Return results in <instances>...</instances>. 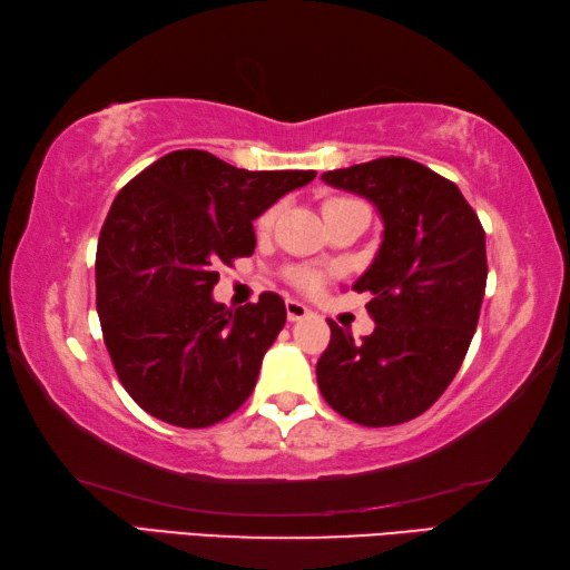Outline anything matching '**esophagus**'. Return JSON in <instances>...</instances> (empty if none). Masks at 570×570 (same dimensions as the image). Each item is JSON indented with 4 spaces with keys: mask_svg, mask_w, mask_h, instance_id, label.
<instances>
[{
    "mask_svg": "<svg viewBox=\"0 0 570 570\" xmlns=\"http://www.w3.org/2000/svg\"><path fill=\"white\" fill-rule=\"evenodd\" d=\"M312 314V308H308L306 304H302V302H296V298H288L286 302V316H288V322H302L304 316H308Z\"/></svg>",
    "mask_w": 570,
    "mask_h": 570,
    "instance_id": "34e87169",
    "label": "esophagus"
}]
</instances>
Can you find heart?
Listing matches in <instances>:
<instances>
[{
    "label": "heart",
    "mask_w": 570,
    "mask_h": 570,
    "mask_svg": "<svg viewBox=\"0 0 570 570\" xmlns=\"http://www.w3.org/2000/svg\"><path fill=\"white\" fill-rule=\"evenodd\" d=\"M346 200H350V198H332V200H326V206L346 204ZM326 206H324V208H326ZM274 218H276V208H268L266 214H264L262 218H258V228H262V230H268V228L274 226ZM296 282L302 284V286H306V288H314L316 284H320V276L312 274V272H302V274L296 276Z\"/></svg>",
    "instance_id": "1"
}]
</instances>
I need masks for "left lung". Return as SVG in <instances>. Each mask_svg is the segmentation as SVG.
Wrapping results in <instances>:
<instances>
[{
    "mask_svg": "<svg viewBox=\"0 0 570 570\" xmlns=\"http://www.w3.org/2000/svg\"><path fill=\"white\" fill-rule=\"evenodd\" d=\"M377 206L382 244L352 286L372 294L374 332L330 320L316 362L330 407L364 428L420 417L455 377L475 334L488 282L485 230L455 183L410 158H377L322 176Z\"/></svg>",
    "mask_w": 570,
    "mask_h": 570,
    "instance_id": "left-lung-1",
    "label": "left lung"
}]
</instances>
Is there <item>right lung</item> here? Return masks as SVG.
I'll list each match as a JSON object with an SVG mask.
<instances>
[{"label":"right lung","instance_id":"1","mask_svg":"<svg viewBox=\"0 0 570 570\" xmlns=\"http://www.w3.org/2000/svg\"><path fill=\"white\" fill-rule=\"evenodd\" d=\"M314 176L176 150L112 200L95 256L98 316L122 387L153 417L208 428L254 392L284 298L264 292L234 312L210 292L220 264L254 254V220Z\"/></svg>","mask_w":570,"mask_h":570}]
</instances>
